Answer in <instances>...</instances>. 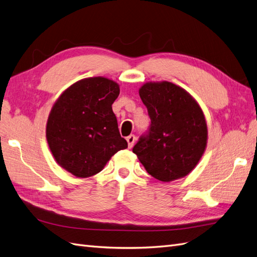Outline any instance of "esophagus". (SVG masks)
Here are the masks:
<instances>
[{
	"label": "esophagus",
	"instance_id": "esophagus-1",
	"mask_svg": "<svg viewBox=\"0 0 257 257\" xmlns=\"http://www.w3.org/2000/svg\"><path fill=\"white\" fill-rule=\"evenodd\" d=\"M135 141H136V137L133 134H131L130 136L126 137V142H127V145H128V148L133 147L134 144H135Z\"/></svg>",
	"mask_w": 257,
	"mask_h": 257
}]
</instances>
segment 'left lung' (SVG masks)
I'll return each instance as SVG.
<instances>
[{"label": "left lung", "mask_w": 257, "mask_h": 257, "mask_svg": "<svg viewBox=\"0 0 257 257\" xmlns=\"http://www.w3.org/2000/svg\"><path fill=\"white\" fill-rule=\"evenodd\" d=\"M140 96L151 120L133 152L149 174L161 182L184 177L206 147L207 127L198 102L171 82L146 83Z\"/></svg>", "instance_id": "left-lung-1"}]
</instances>
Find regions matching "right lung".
<instances>
[{
	"mask_svg": "<svg viewBox=\"0 0 257 257\" xmlns=\"http://www.w3.org/2000/svg\"><path fill=\"white\" fill-rule=\"evenodd\" d=\"M119 94L115 82L96 77L74 83L60 95L48 115L46 140L61 168L77 177L93 176L127 148L112 111Z\"/></svg>",
	"mask_w": 257,
	"mask_h": 257,
	"instance_id": "obj_1",
	"label": "right lung"
}]
</instances>
